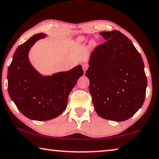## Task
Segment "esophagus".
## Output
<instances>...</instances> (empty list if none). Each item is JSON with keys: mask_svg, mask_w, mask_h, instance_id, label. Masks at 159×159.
I'll return each instance as SVG.
<instances>
[{"mask_svg": "<svg viewBox=\"0 0 159 159\" xmlns=\"http://www.w3.org/2000/svg\"><path fill=\"white\" fill-rule=\"evenodd\" d=\"M82 67H83V69H84V71L85 73V71H86V70L88 69V68H89V66H88V64H83Z\"/></svg>", "mask_w": 159, "mask_h": 159, "instance_id": "1", "label": "esophagus"}]
</instances>
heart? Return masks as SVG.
I'll return each mask as SVG.
<instances>
[{
  "mask_svg": "<svg viewBox=\"0 0 159 159\" xmlns=\"http://www.w3.org/2000/svg\"><path fill=\"white\" fill-rule=\"evenodd\" d=\"M84 39H85L84 37H79V39H78V42H81L84 41ZM91 43L93 44V42H91Z\"/></svg>",
  "mask_w": 159,
  "mask_h": 159,
  "instance_id": "1",
  "label": "heart"
}]
</instances>
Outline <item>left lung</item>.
I'll return each mask as SVG.
<instances>
[{"mask_svg":"<svg viewBox=\"0 0 159 159\" xmlns=\"http://www.w3.org/2000/svg\"><path fill=\"white\" fill-rule=\"evenodd\" d=\"M106 41L95 48L85 75L97 114L122 122L144 102L147 79L142 56L131 40L118 30L100 33Z\"/></svg>","mask_w":159,"mask_h":159,"instance_id":"8db88e82","label":"left lung"}]
</instances>
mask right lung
<instances>
[{
  "label": "right lung",
  "instance_id": "right-lung-1",
  "mask_svg": "<svg viewBox=\"0 0 159 159\" xmlns=\"http://www.w3.org/2000/svg\"><path fill=\"white\" fill-rule=\"evenodd\" d=\"M39 33L17 48L7 70V90L11 100L25 117L37 121L58 117L67 106L69 93L84 74L80 65L65 72L49 76L39 74L29 61L28 53Z\"/></svg>",
  "mask_w": 159,
  "mask_h": 159
}]
</instances>
